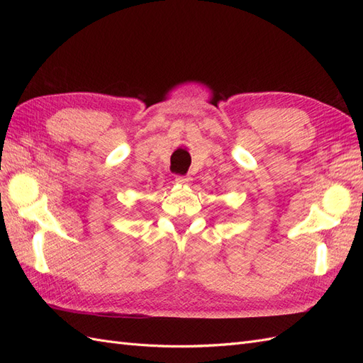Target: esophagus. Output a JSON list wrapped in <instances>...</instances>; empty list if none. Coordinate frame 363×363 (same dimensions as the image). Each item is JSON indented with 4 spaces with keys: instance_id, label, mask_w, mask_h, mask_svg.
Returning <instances> with one entry per match:
<instances>
[{
    "instance_id": "34e87169",
    "label": "esophagus",
    "mask_w": 363,
    "mask_h": 363,
    "mask_svg": "<svg viewBox=\"0 0 363 363\" xmlns=\"http://www.w3.org/2000/svg\"><path fill=\"white\" fill-rule=\"evenodd\" d=\"M191 177L189 175H177V177H175V182H177L179 184H189L191 183Z\"/></svg>"
}]
</instances>
